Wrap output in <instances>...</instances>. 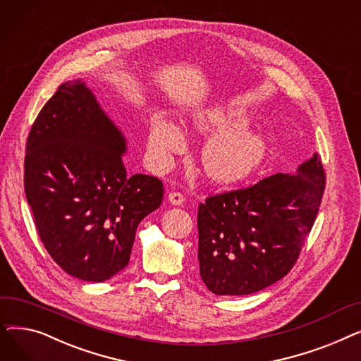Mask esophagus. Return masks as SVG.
Returning a JSON list of instances; mask_svg holds the SVG:
<instances>
[{
    "label": "esophagus",
    "mask_w": 361,
    "mask_h": 361,
    "mask_svg": "<svg viewBox=\"0 0 361 361\" xmlns=\"http://www.w3.org/2000/svg\"><path fill=\"white\" fill-rule=\"evenodd\" d=\"M168 200H169V203H171V204L181 206V204H184L185 197H184L181 193L174 192V193H169V195H168Z\"/></svg>",
    "instance_id": "1"
}]
</instances>
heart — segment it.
Returning <instances> with one entry per match:
<instances>
[{"mask_svg": "<svg viewBox=\"0 0 361 361\" xmlns=\"http://www.w3.org/2000/svg\"><path fill=\"white\" fill-rule=\"evenodd\" d=\"M249 116L241 109L214 108L197 112L193 126L206 135H216L203 150L206 174L216 183H235L250 176L264 157L267 145L262 136L244 130ZM184 146L178 124L161 112L149 124L147 152L157 165H166L169 158Z\"/></svg>", "mask_w": 361, "mask_h": 361, "instance_id": "heart-1", "label": "heart"}]
</instances>
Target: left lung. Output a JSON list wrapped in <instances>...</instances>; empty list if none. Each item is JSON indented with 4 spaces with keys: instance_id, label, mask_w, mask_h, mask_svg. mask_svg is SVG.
<instances>
[{
    "instance_id": "1",
    "label": "left lung",
    "mask_w": 361,
    "mask_h": 361,
    "mask_svg": "<svg viewBox=\"0 0 361 361\" xmlns=\"http://www.w3.org/2000/svg\"><path fill=\"white\" fill-rule=\"evenodd\" d=\"M325 180L314 154L294 176L278 173L200 203L197 259L209 291L247 295L286 276L313 228Z\"/></svg>"
}]
</instances>
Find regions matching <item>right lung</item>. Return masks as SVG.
I'll list each match as a JSON object with an SVG mask.
<instances>
[{
    "mask_svg": "<svg viewBox=\"0 0 361 361\" xmlns=\"http://www.w3.org/2000/svg\"><path fill=\"white\" fill-rule=\"evenodd\" d=\"M126 139L82 80L63 83L30 128L25 193L44 247L68 275L102 282L130 260L162 181L123 162Z\"/></svg>",
    "mask_w": 361,
    "mask_h": 361,
    "instance_id": "right-lung-1",
    "label": "right lung"
}]
</instances>
